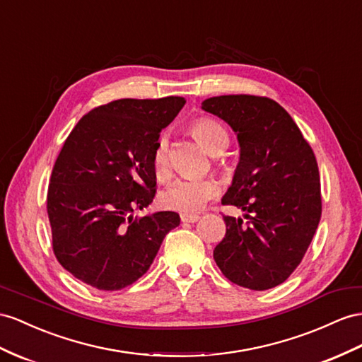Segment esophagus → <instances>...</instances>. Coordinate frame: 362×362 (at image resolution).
<instances>
[{"label":"esophagus","mask_w":362,"mask_h":362,"mask_svg":"<svg viewBox=\"0 0 362 362\" xmlns=\"http://www.w3.org/2000/svg\"><path fill=\"white\" fill-rule=\"evenodd\" d=\"M182 221H183V223H196V221H199V216H196V214H183L182 217Z\"/></svg>","instance_id":"esophagus-1"}]
</instances>
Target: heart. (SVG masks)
<instances>
[{
  "label": "heart",
  "mask_w": 362,
  "mask_h": 362,
  "mask_svg": "<svg viewBox=\"0 0 362 362\" xmlns=\"http://www.w3.org/2000/svg\"><path fill=\"white\" fill-rule=\"evenodd\" d=\"M189 132L203 150L212 156L223 153L229 144L228 132L214 119L202 117L194 120ZM153 166L157 179L166 180L170 177V142L166 136H160L154 145ZM217 192L218 183L214 179H179L162 192L160 202L162 206L170 211L194 214L200 211L209 199L217 196Z\"/></svg>",
  "instance_id": "heart-1"
}]
</instances>
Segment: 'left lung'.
<instances>
[{
	"label": "left lung",
	"instance_id": "obj_1",
	"mask_svg": "<svg viewBox=\"0 0 362 362\" xmlns=\"http://www.w3.org/2000/svg\"><path fill=\"white\" fill-rule=\"evenodd\" d=\"M202 110L233 128L240 157L223 205L225 238L214 249L220 271L238 286L267 291L286 281L308 251L321 218L320 173L310 145L291 115L269 98L216 96Z\"/></svg>",
	"mask_w": 362,
	"mask_h": 362
}]
</instances>
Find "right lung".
I'll use <instances>...</instances> for the list:
<instances>
[{
	"label": "right lung",
	"instance_id": "right-lung-1",
	"mask_svg": "<svg viewBox=\"0 0 362 362\" xmlns=\"http://www.w3.org/2000/svg\"><path fill=\"white\" fill-rule=\"evenodd\" d=\"M183 98L119 99L82 117L54 162L47 212L53 252L64 269L99 291L137 281L165 235L180 225L177 212L142 218L156 196L153 151Z\"/></svg>",
	"mask_w": 362,
	"mask_h": 362
}]
</instances>
